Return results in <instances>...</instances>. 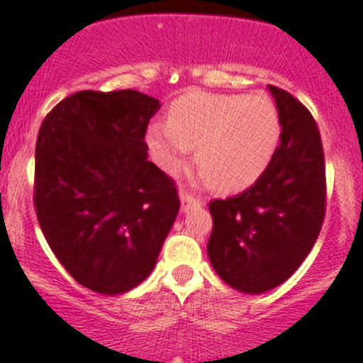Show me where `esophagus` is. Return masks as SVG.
I'll use <instances>...</instances> for the list:
<instances>
[{
  "label": "esophagus",
  "mask_w": 363,
  "mask_h": 363,
  "mask_svg": "<svg viewBox=\"0 0 363 363\" xmlns=\"http://www.w3.org/2000/svg\"><path fill=\"white\" fill-rule=\"evenodd\" d=\"M199 204H201V201H199V199H195L193 195H188V193H184V191L181 193V209H182V213H189L193 208H195V206H199Z\"/></svg>",
  "instance_id": "obj_1"
}]
</instances>
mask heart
<instances>
[{"instance_id":"b5f03b06","label":"heart","mask_w":363,"mask_h":363,"mask_svg":"<svg viewBox=\"0 0 363 363\" xmlns=\"http://www.w3.org/2000/svg\"><path fill=\"white\" fill-rule=\"evenodd\" d=\"M147 145L162 170L177 174L193 147L202 162L199 179L220 181L223 189L249 188L258 181L279 143V116L262 94L193 93L172 105L168 121L147 128Z\"/></svg>"}]
</instances>
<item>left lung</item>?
I'll use <instances>...</instances> for the list:
<instances>
[{
	"mask_svg": "<svg viewBox=\"0 0 363 363\" xmlns=\"http://www.w3.org/2000/svg\"><path fill=\"white\" fill-rule=\"evenodd\" d=\"M276 100L279 147L262 177L245 191L213 201L208 256L231 289L263 294L289 279L313 247L326 211V168L310 111L286 91Z\"/></svg>",
	"mask_w": 363,
	"mask_h": 363,
	"instance_id": "1",
	"label": "left lung"
}]
</instances>
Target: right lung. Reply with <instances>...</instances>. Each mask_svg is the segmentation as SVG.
I'll return each mask as SVG.
<instances>
[{
	"label": "right lung",
	"mask_w": 363,
	"mask_h": 363,
	"mask_svg": "<svg viewBox=\"0 0 363 363\" xmlns=\"http://www.w3.org/2000/svg\"><path fill=\"white\" fill-rule=\"evenodd\" d=\"M157 98L79 91L44 118L35 145L37 220L82 286L120 296L143 283L179 213L172 181L145 134Z\"/></svg>",
	"instance_id": "right-lung-1"
}]
</instances>
